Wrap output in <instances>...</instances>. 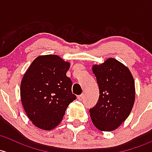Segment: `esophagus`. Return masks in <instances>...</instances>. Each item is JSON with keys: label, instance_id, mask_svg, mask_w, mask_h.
I'll return each mask as SVG.
<instances>
[{"label": "esophagus", "instance_id": "34e87169", "mask_svg": "<svg viewBox=\"0 0 152 152\" xmlns=\"http://www.w3.org/2000/svg\"><path fill=\"white\" fill-rule=\"evenodd\" d=\"M83 97H84V96H83V95H78V96H77V100H79V101H81V100H82Z\"/></svg>", "mask_w": 152, "mask_h": 152}]
</instances>
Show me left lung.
<instances>
[{"label":"left lung","instance_id":"8db88e82","mask_svg":"<svg viewBox=\"0 0 152 152\" xmlns=\"http://www.w3.org/2000/svg\"><path fill=\"white\" fill-rule=\"evenodd\" d=\"M100 95L89 109L92 123L100 131H113L130 115L135 97V81L127 66L114 58L92 65Z\"/></svg>","mask_w":152,"mask_h":152}]
</instances>
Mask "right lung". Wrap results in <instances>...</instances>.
<instances>
[{"label":"right lung","instance_id":"right-lung-1","mask_svg":"<svg viewBox=\"0 0 152 152\" xmlns=\"http://www.w3.org/2000/svg\"><path fill=\"white\" fill-rule=\"evenodd\" d=\"M70 63L55 55L36 57L22 77L20 97L27 116L38 128L51 130L76 100L72 81L66 76Z\"/></svg>","mask_w":152,"mask_h":152}]
</instances>
